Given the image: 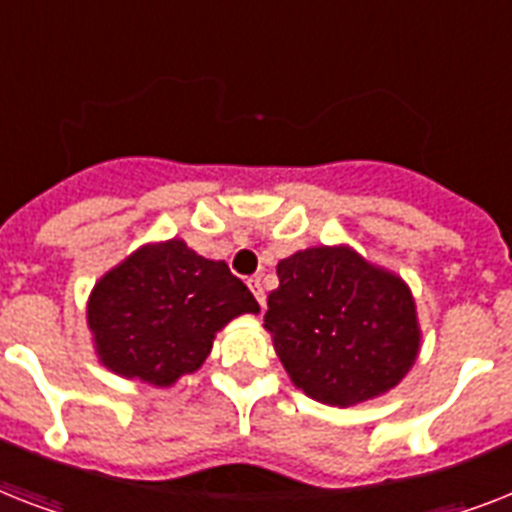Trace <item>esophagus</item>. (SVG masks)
I'll return each instance as SVG.
<instances>
[{"label":"esophagus","mask_w":512,"mask_h":512,"mask_svg":"<svg viewBox=\"0 0 512 512\" xmlns=\"http://www.w3.org/2000/svg\"><path fill=\"white\" fill-rule=\"evenodd\" d=\"M249 289H252V295L257 297V303H260V308H265V289H263V279H260V276H252V279H249Z\"/></svg>","instance_id":"34e87169"}]
</instances>
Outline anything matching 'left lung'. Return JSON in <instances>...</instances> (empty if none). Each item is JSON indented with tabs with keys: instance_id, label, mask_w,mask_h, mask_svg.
Returning <instances> with one entry per match:
<instances>
[{
	"instance_id": "8db88e82",
	"label": "left lung",
	"mask_w": 512,
	"mask_h": 512,
	"mask_svg": "<svg viewBox=\"0 0 512 512\" xmlns=\"http://www.w3.org/2000/svg\"><path fill=\"white\" fill-rule=\"evenodd\" d=\"M265 329L297 388L353 406L396 388L420 353L414 297L401 276L350 247H311L276 265Z\"/></svg>"
}]
</instances>
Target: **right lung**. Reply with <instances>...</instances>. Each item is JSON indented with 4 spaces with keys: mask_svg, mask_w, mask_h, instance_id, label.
I'll return each mask as SVG.
<instances>
[{
    "mask_svg": "<svg viewBox=\"0 0 512 512\" xmlns=\"http://www.w3.org/2000/svg\"><path fill=\"white\" fill-rule=\"evenodd\" d=\"M241 313H260L244 281L223 260L170 239L140 247L100 276L87 327L106 369L170 388L207 361L217 332Z\"/></svg>",
    "mask_w": 512,
    "mask_h": 512,
    "instance_id": "add662e5",
    "label": "right lung"
}]
</instances>
